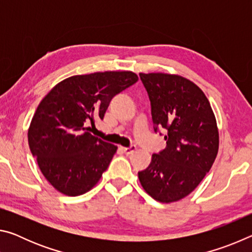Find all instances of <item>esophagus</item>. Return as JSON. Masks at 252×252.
<instances>
[{"label": "esophagus", "mask_w": 252, "mask_h": 252, "mask_svg": "<svg viewBox=\"0 0 252 252\" xmlns=\"http://www.w3.org/2000/svg\"><path fill=\"white\" fill-rule=\"evenodd\" d=\"M135 146H131L129 148H123L121 147V150L126 153V155H131V153H133L135 151Z\"/></svg>", "instance_id": "34e87169"}]
</instances>
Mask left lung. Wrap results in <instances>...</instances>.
<instances>
[{"instance_id": "obj_1", "label": "left lung", "mask_w": 252, "mask_h": 252, "mask_svg": "<svg viewBox=\"0 0 252 252\" xmlns=\"http://www.w3.org/2000/svg\"><path fill=\"white\" fill-rule=\"evenodd\" d=\"M140 79L150 99L153 129H165L167 146L153 153L149 167L138 172L139 180L157 201H178L198 187L218 155L216 117L190 80L167 73H140Z\"/></svg>"}]
</instances>
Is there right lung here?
<instances>
[{
    "mask_svg": "<svg viewBox=\"0 0 252 252\" xmlns=\"http://www.w3.org/2000/svg\"><path fill=\"white\" fill-rule=\"evenodd\" d=\"M136 81L131 71L73 75L40 102L29 127V146L59 192L76 197L100 180L118 147L92 135L87 126L102 120L112 97Z\"/></svg>",
    "mask_w": 252,
    "mask_h": 252,
    "instance_id": "right-lung-1",
    "label": "right lung"
}]
</instances>
